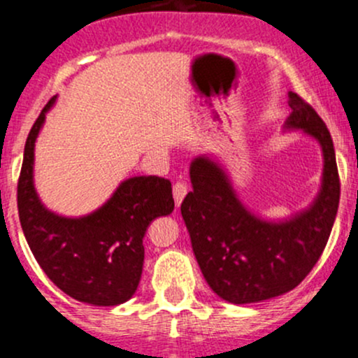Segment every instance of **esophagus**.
<instances>
[{
    "mask_svg": "<svg viewBox=\"0 0 358 358\" xmlns=\"http://www.w3.org/2000/svg\"><path fill=\"white\" fill-rule=\"evenodd\" d=\"M187 192H189V187H187V183L176 182L175 185H173V197H175V204L176 206L182 204V201L185 199Z\"/></svg>",
    "mask_w": 358,
    "mask_h": 358,
    "instance_id": "1",
    "label": "esophagus"
}]
</instances>
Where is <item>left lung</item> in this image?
I'll list each match as a JSON object with an SVG mask.
<instances>
[{
	"label": "left lung",
	"instance_id": "1",
	"mask_svg": "<svg viewBox=\"0 0 358 358\" xmlns=\"http://www.w3.org/2000/svg\"><path fill=\"white\" fill-rule=\"evenodd\" d=\"M284 131L298 129L320 145V189L312 204L287 218L251 211L229 171L208 154L190 162L192 192L182 202L194 255L213 292L234 305L258 303L294 289L310 273L333 230L339 204V176L333 138L315 110L296 93Z\"/></svg>",
	"mask_w": 358,
	"mask_h": 358
}]
</instances>
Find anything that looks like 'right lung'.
<instances>
[{
  "mask_svg": "<svg viewBox=\"0 0 358 358\" xmlns=\"http://www.w3.org/2000/svg\"><path fill=\"white\" fill-rule=\"evenodd\" d=\"M53 96L27 136L17 190L20 225L36 262L71 298L95 306L128 301L143 268V236L150 222L175 209L171 183L159 176H131L85 216L50 211L34 187V147Z\"/></svg>",
  "mask_w": 358,
  "mask_h": 358,
  "instance_id": "right-lung-1",
  "label": "right lung"
}]
</instances>
